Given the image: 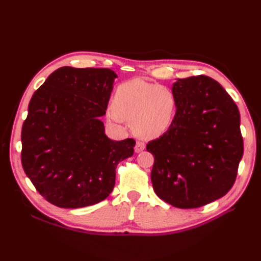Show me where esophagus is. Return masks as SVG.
I'll return each instance as SVG.
<instances>
[{"label": "esophagus", "mask_w": 261, "mask_h": 261, "mask_svg": "<svg viewBox=\"0 0 261 261\" xmlns=\"http://www.w3.org/2000/svg\"><path fill=\"white\" fill-rule=\"evenodd\" d=\"M145 149H146V144L143 143V141H137L135 151H136L137 153H139V152H141V151H143V150H145Z\"/></svg>", "instance_id": "1"}]
</instances>
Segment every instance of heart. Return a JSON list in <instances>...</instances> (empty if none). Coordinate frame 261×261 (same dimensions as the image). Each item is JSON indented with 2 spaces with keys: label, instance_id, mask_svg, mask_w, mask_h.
Returning a JSON list of instances; mask_svg holds the SVG:
<instances>
[{
  "label": "heart",
  "instance_id": "heart-1",
  "mask_svg": "<svg viewBox=\"0 0 261 261\" xmlns=\"http://www.w3.org/2000/svg\"><path fill=\"white\" fill-rule=\"evenodd\" d=\"M177 108L176 94L169 87L136 78L117 87L107 117L114 124L127 120L140 137L156 138L169 130Z\"/></svg>",
  "mask_w": 261,
  "mask_h": 261
}]
</instances>
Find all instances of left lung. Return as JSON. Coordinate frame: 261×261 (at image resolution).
Masks as SVG:
<instances>
[{
	"label": "left lung",
	"instance_id": "obj_1",
	"mask_svg": "<svg viewBox=\"0 0 261 261\" xmlns=\"http://www.w3.org/2000/svg\"><path fill=\"white\" fill-rule=\"evenodd\" d=\"M177 114L167 133L147 145L151 181L162 200L198 208L223 197L238 175L244 146L238 106L218 82L192 76L173 84Z\"/></svg>",
	"mask_w": 261,
	"mask_h": 261
}]
</instances>
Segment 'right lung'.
I'll return each mask as SVG.
<instances>
[{
	"label": "right lung",
	"mask_w": 261,
	"mask_h": 261,
	"mask_svg": "<svg viewBox=\"0 0 261 261\" xmlns=\"http://www.w3.org/2000/svg\"><path fill=\"white\" fill-rule=\"evenodd\" d=\"M117 75L109 68L61 67L31 98L21 129V164L44 199L60 208L105 200L115 169L136 141L106 135V114Z\"/></svg>",
	"instance_id": "right-lung-1"
}]
</instances>
